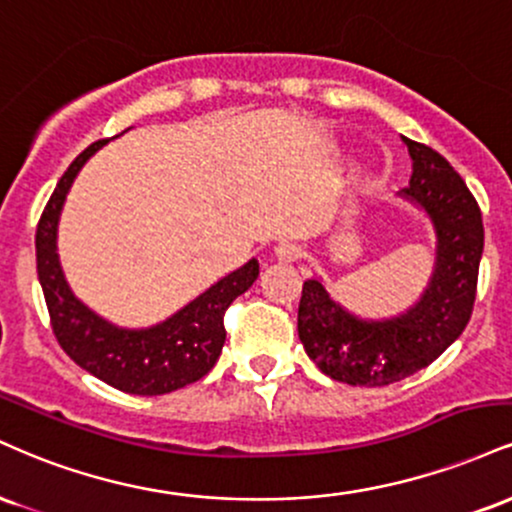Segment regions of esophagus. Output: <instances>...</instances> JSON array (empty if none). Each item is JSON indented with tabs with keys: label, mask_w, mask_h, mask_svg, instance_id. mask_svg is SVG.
<instances>
[{
	"label": "esophagus",
	"mask_w": 512,
	"mask_h": 512,
	"mask_svg": "<svg viewBox=\"0 0 512 512\" xmlns=\"http://www.w3.org/2000/svg\"><path fill=\"white\" fill-rule=\"evenodd\" d=\"M299 256H302V249H299V244L280 242L278 246H275V258H278L280 263H292V261H297Z\"/></svg>",
	"instance_id": "1"
}]
</instances>
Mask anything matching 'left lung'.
Instances as JSON below:
<instances>
[{"label": "left lung", "mask_w": 512, "mask_h": 512, "mask_svg": "<svg viewBox=\"0 0 512 512\" xmlns=\"http://www.w3.org/2000/svg\"><path fill=\"white\" fill-rule=\"evenodd\" d=\"M405 141L410 186L400 198L434 227V270L410 309L390 318H362L330 297L318 278L304 282L297 330L323 374L350 386L381 388L417 374L460 338L472 316L484 225L477 201L450 162L424 143Z\"/></svg>", "instance_id": "8db88e82"}]
</instances>
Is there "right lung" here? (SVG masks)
<instances>
[{"label": "right lung", "instance_id": "1", "mask_svg": "<svg viewBox=\"0 0 512 512\" xmlns=\"http://www.w3.org/2000/svg\"><path fill=\"white\" fill-rule=\"evenodd\" d=\"M105 143L107 138L93 143L71 162L69 170L59 179L50 203L42 210L38 234H35L38 280L54 335L62 350L81 369L124 393L165 395L203 378L218 362L225 345L222 316L239 294L254 285L258 261L256 258L246 261L242 268L232 270L155 326L122 328L95 314L76 297L64 278L57 254V232L71 184L81 167Z\"/></svg>", "mask_w": 512, "mask_h": 512}]
</instances>
